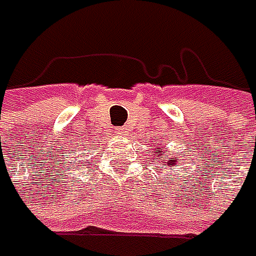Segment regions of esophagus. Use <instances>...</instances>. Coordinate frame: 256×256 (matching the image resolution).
I'll return each instance as SVG.
<instances>
[{
	"label": "esophagus",
	"mask_w": 256,
	"mask_h": 256,
	"mask_svg": "<svg viewBox=\"0 0 256 256\" xmlns=\"http://www.w3.org/2000/svg\"><path fill=\"white\" fill-rule=\"evenodd\" d=\"M116 132H117L118 134H124V133L128 132V128H126V126H118V128H116Z\"/></svg>",
	"instance_id": "esophagus-1"
}]
</instances>
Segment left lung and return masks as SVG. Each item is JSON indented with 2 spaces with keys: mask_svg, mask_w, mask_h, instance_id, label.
<instances>
[{
  "mask_svg": "<svg viewBox=\"0 0 256 256\" xmlns=\"http://www.w3.org/2000/svg\"><path fill=\"white\" fill-rule=\"evenodd\" d=\"M154 152H163V151H162L160 148H156V151H154ZM164 157H166V156H164ZM172 162H174V164H175V162H176V160H169V162H166V164H170Z\"/></svg>",
  "mask_w": 256,
  "mask_h": 256,
  "instance_id": "left-lung-1",
  "label": "left lung"
}]
</instances>
